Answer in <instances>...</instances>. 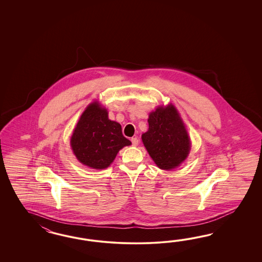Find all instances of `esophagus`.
<instances>
[{
	"label": "esophagus",
	"mask_w": 262,
	"mask_h": 262,
	"mask_svg": "<svg viewBox=\"0 0 262 262\" xmlns=\"http://www.w3.org/2000/svg\"><path fill=\"white\" fill-rule=\"evenodd\" d=\"M138 142H139V140H138V138H137L136 136L132 138V143H133V145H134V146H137V145H138Z\"/></svg>",
	"instance_id": "34e87169"
}]
</instances>
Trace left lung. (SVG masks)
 <instances>
[{"mask_svg": "<svg viewBox=\"0 0 262 262\" xmlns=\"http://www.w3.org/2000/svg\"><path fill=\"white\" fill-rule=\"evenodd\" d=\"M149 129L142 135L145 148L163 170L180 166L190 151V138L173 104L159 106L149 115Z\"/></svg>", "mask_w": 262, "mask_h": 262, "instance_id": "1", "label": "left lung"}]
</instances>
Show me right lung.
I'll use <instances>...</instances> for the list:
<instances>
[{"mask_svg": "<svg viewBox=\"0 0 262 262\" xmlns=\"http://www.w3.org/2000/svg\"><path fill=\"white\" fill-rule=\"evenodd\" d=\"M70 144L80 163L93 169H105L118 151L132 142L122 134L119 123L108 119L106 110L94 102L81 114Z\"/></svg>", "mask_w": 262, "mask_h": 262, "instance_id": "obj_1", "label": "right lung"}]
</instances>
